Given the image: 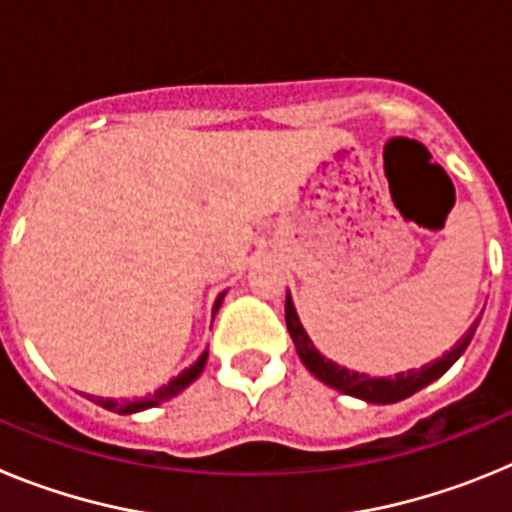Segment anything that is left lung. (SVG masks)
Segmentation results:
<instances>
[{"mask_svg":"<svg viewBox=\"0 0 512 512\" xmlns=\"http://www.w3.org/2000/svg\"><path fill=\"white\" fill-rule=\"evenodd\" d=\"M284 318H287V330L292 341L297 346V354H300L302 364L310 369L320 382H325L328 387L333 390L343 392V395H351V397H359V400L366 402H379V405H387V402H397V400H405V397L415 395L418 390H423L425 384H431L433 379L441 377L461 354H464V348L469 346L472 341L474 330H477V323L464 333L459 343L451 348L449 354H443L441 359H436L433 364H425L423 369H410V372H402L395 374V377H369V374H359V372H348L343 366L333 364L330 359L320 356L312 346V341L307 338L305 328H302L300 318H297L295 305H292V297L287 295V302H284Z\"/></svg>","mask_w":512,"mask_h":512,"instance_id":"left-lung-1","label":"left lung"}]
</instances>
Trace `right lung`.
Instances as JSON below:
<instances>
[{"mask_svg": "<svg viewBox=\"0 0 512 512\" xmlns=\"http://www.w3.org/2000/svg\"><path fill=\"white\" fill-rule=\"evenodd\" d=\"M220 302H223V295L217 297L215 310H217V307H220ZM205 361H207V354H202L200 359H197V364H192V366H189V369H184V372L179 374V377H174L169 384H164L161 390H156V392H153V395H148V397H140V400H135V402L102 400V397H92V395H89V400L97 402V405H102L104 410H112V413H122V415L138 413V410L156 408V405H161V402L171 400V397H176L182 390H187L189 384H192L194 379H197L202 374V369H205Z\"/></svg>", "mask_w": 512, "mask_h": 512, "instance_id": "add662e5", "label": "right lung"}]
</instances>
